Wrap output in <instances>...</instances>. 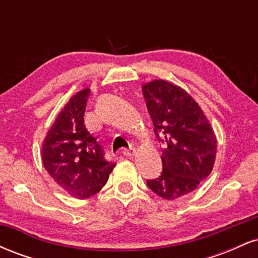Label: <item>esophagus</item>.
Segmentation results:
<instances>
[{
  "label": "esophagus",
  "mask_w": 258,
  "mask_h": 258,
  "mask_svg": "<svg viewBox=\"0 0 258 258\" xmlns=\"http://www.w3.org/2000/svg\"><path fill=\"white\" fill-rule=\"evenodd\" d=\"M122 155L123 156H132L133 154H135V149L133 148H125V149H122Z\"/></svg>",
  "instance_id": "34e87169"
}]
</instances>
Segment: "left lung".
I'll return each instance as SVG.
<instances>
[{
  "label": "left lung",
  "mask_w": 258,
  "mask_h": 258,
  "mask_svg": "<svg viewBox=\"0 0 258 258\" xmlns=\"http://www.w3.org/2000/svg\"><path fill=\"white\" fill-rule=\"evenodd\" d=\"M162 149V172L147 179L155 194L174 200L195 190L215 164L217 139L198 103L178 86L155 80L142 87Z\"/></svg>",
  "instance_id": "8db88e82"
}]
</instances>
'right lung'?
<instances>
[{
	"instance_id": "obj_1",
	"label": "right lung",
	"mask_w": 258,
	"mask_h": 258,
	"mask_svg": "<svg viewBox=\"0 0 258 258\" xmlns=\"http://www.w3.org/2000/svg\"><path fill=\"white\" fill-rule=\"evenodd\" d=\"M90 90L76 93L59 112L42 147L43 166L59 186L87 199L105 185L115 162L105 158L99 141L86 128L84 116Z\"/></svg>"
}]
</instances>
